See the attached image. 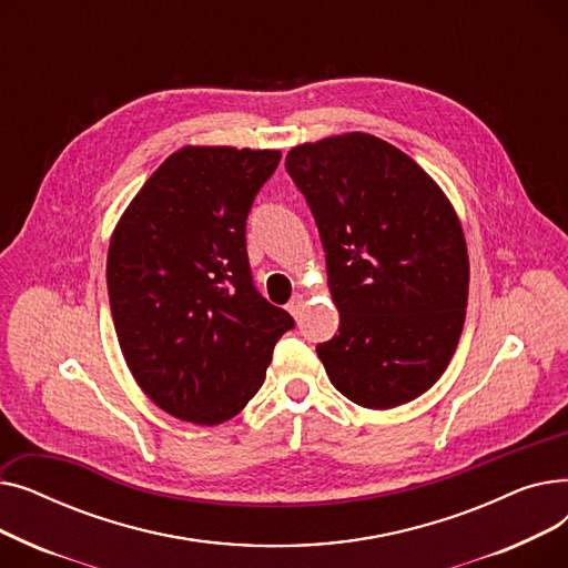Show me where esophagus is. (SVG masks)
Here are the masks:
<instances>
[{"label": "esophagus", "instance_id": "34e87169", "mask_svg": "<svg viewBox=\"0 0 568 568\" xmlns=\"http://www.w3.org/2000/svg\"><path fill=\"white\" fill-rule=\"evenodd\" d=\"M306 302H308V296L302 294V292H296V294L292 296V302L287 304V311H290L294 317H302V313H304V308H306Z\"/></svg>", "mask_w": 568, "mask_h": 568}]
</instances>
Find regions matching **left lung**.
Wrapping results in <instances>:
<instances>
[{
	"label": "left lung",
	"mask_w": 568,
	"mask_h": 568,
	"mask_svg": "<svg viewBox=\"0 0 568 568\" xmlns=\"http://www.w3.org/2000/svg\"><path fill=\"white\" fill-rule=\"evenodd\" d=\"M326 253L338 334L317 345L336 389L366 409L426 394L458 347L469 287L452 200L398 146L352 131L292 146Z\"/></svg>",
	"instance_id": "obj_1"
}]
</instances>
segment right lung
Instances as JSON below:
<instances>
[{"mask_svg":"<svg viewBox=\"0 0 568 568\" xmlns=\"http://www.w3.org/2000/svg\"><path fill=\"white\" fill-rule=\"evenodd\" d=\"M278 149L189 144L119 216L108 294L124 362L149 400L219 426L260 392L294 320L251 283L246 219Z\"/></svg>","mask_w":568,"mask_h":568,"instance_id":"add662e5","label":"right lung"}]
</instances>
